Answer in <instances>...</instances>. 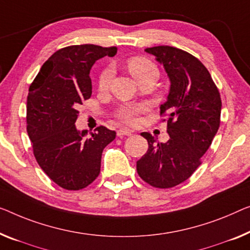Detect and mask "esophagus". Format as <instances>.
Segmentation results:
<instances>
[{
	"instance_id": "1",
	"label": "esophagus",
	"mask_w": 250,
	"mask_h": 250,
	"mask_svg": "<svg viewBox=\"0 0 250 250\" xmlns=\"http://www.w3.org/2000/svg\"><path fill=\"white\" fill-rule=\"evenodd\" d=\"M118 137H122V136H131L132 131L129 129H119L118 130Z\"/></svg>"
}]
</instances>
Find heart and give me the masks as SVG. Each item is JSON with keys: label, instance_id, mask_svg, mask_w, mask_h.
Wrapping results in <instances>:
<instances>
[{"label": "heart", "instance_id": "b5f03b06", "mask_svg": "<svg viewBox=\"0 0 250 250\" xmlns=\"http://www.w3.org/2000/svg\"><path fill=\"white\" fill-rule=\"evenodd\" d=\"M126 67L136 81H140L145 77L158 76V69L150 59L143 56H135L126 61ZM113 78V69L111 67H105L100 73L98 78V86L101 91H106L110 87ZM147 110L145 104H136V105H124L118 110L117 117L126 125H136L139 114L144 113Z\"/></svg>", "mask_w": 250, "mask_h": 250}]
</instances>
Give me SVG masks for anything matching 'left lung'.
<instances>
[{"mask_svg":"<svg viewBox=\"0 0 250 250\" xmlns=\"http://www.w3.org/2000/svg\"><path fill=\"white\" fill-rule=\"evenodd\" d=\"M145 50L164 65L170 80L167 101L161 105L169 139L157 143L149 132L141 133L148 150L137 162V172L149 185L169 188L188 180L202 163L220 125L221 98L207 67L193 55L169 46Z\"/></svg>","mask_w":250,"mask_h":250,"instance_id":"left-lung-1","label":"left lung"}]
</instances>
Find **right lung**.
Returning a JSON list of instances; mask_svg holds the SVG:
<instances>
[{
    "label": "right lung",
    "instance_id": "add662e5",
    "mask_svg": "<svg viewBox=\"0 0 250 250\" xmlns=\"http://www.w3.org/2000/svg\"><path fill=\"white\" fill-rule=\"evenodd\" d=\"M117 50L96 44L62 48L29 87L27 131L33 155L48 177L65 189H82L99 176L103 149L115 138V131L103 125L85 138L87 130L80 132L75 122L78 105L92 95V66Z\"/></svg>",
    "mask_w": 250,
    "mask_h": 250
}]
</instances>
